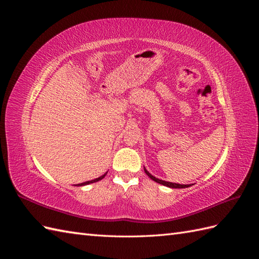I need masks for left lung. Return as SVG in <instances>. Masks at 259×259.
I'll use <instances>...</instances> for the list:
<instances>
[{
	"label": "left lung",
	"instance_id": "1",
	"mask_svg": "<svg viewBox=\"0 0 259 259\" xmlns=\"http://www.w3.org/2000/svg\"><path fill=\"white\" fill-rule=\"evenodd\" d=\"M145 173L150 177L152 180H154L155 183H159V184H161V185H163V186H166V187H169V188H187V187H190L189 185H180V184H174V183H169V182H165V180H161V179H159V178H155L154 176H152L150 173H149V171L145 168Z\"/></svg>",
	"mask_w": 259,
	"mask_h": 259
}]
</instances>
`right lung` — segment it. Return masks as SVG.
<instances>
[{
  "instance_id": "add662e5",
  "label": "right lung",
  "mask_w": 259,
  "mask_h": 259,
  "mask_svg": "<svg viewBox=\"0 0 259 259\" xmlns=\"http://www.w3.org/2000/svg\"><path fill=\"white\" fill-rule=\"evenodd\" d=\"M107 174V173H106ZM106 174L105 175H103V176H100V177H98V178H96V179H93V180H90V182H85V183H82V184H79L77 186H85V185H89V184H92V183H96V182H98V180H100V179H103L105 176H106Z\"/></svg>"
}]
</instances>
